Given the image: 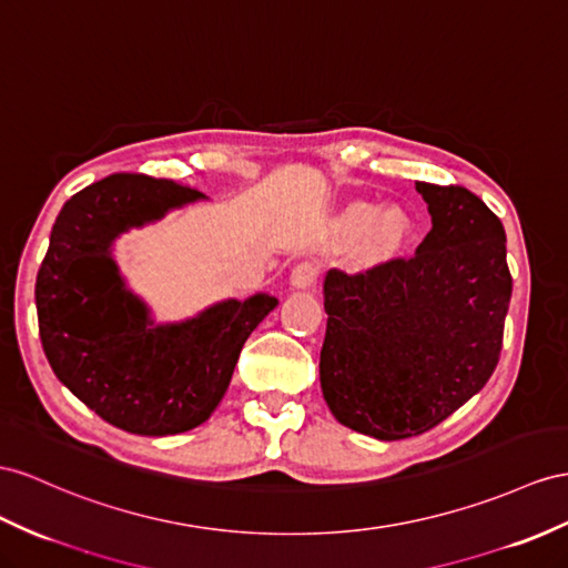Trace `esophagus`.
I'll return each instance as SVG.
<instances>
[{
  "label": "esophagus",
  "mask_w": 568,
  "mask_h": 568,
  "mask_svg": "<svg viewBox=\"0 0 568 568\" xmlns=\"http://www.w3.org/2000/svg\"><path fill=\"white\" fill-rule=\"evenodd\" d=\"M316 275H318L316 261L304 258L293 268V273H290V285L297 287V290H307V287H312L316 283Z\"/></svg>",
  "instance_id": "obj_1"
}]
</instances>
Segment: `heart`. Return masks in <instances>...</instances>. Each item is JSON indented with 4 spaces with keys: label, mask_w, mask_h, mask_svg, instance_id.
Masks as SVG:
<instances>
[{
    "label": "heart",
    "mask_w": 568,
    "mask_h": 568,
    "mask_svg": "<svg viewBox=\"0 0 568 568\" xmlns=\"http://www.w3.org/2000/svg\"><path fill=\"white\" fill-rule=\"evenodd\" d=\"M338 235L343 240H359L369 232V244L374 254H390L408 240L410 217L400 206H388L376 213V206L357 201L347 206L338 217Z\"/></svg>",
    "instance_id": "heart-1"
}]
</instances>
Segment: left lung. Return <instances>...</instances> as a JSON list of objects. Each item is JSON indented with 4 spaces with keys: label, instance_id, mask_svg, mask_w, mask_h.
Here are the masks:
<instances>
[{
    "label": "left lung",
    "instance_id": "8db88e82",
    "mask_svg": "<svg viewBox=\"0 0 568 568\" xmlns=\"http://www.w3.org/2000/svg\"><path fill=\"white\" fill-rule=\"evenodd\" d=\"M415 189L432 215L415 254L324 281V400L382 442L429 432L489 382L514 285L504 225L483 199L458 184Z\"/></svg>",
    "mask_w": 568,
    "mask_h": 568
}]
</instances>
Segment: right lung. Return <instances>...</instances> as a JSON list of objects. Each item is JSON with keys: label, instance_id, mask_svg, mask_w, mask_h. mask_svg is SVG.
<instances>
[{"label": "right lung", "instance_id": "add662e5", "mask_svg": "<svg viewBox=\"0 0 568 568\" xmlns=\"http://www.w3.org/2000/svg\"><path fill=\"white\" fill-rule=\"evenodd\" d=\"M206 199L149 174H110L57 215L36 281L42 351L71 394L105 423L141 436L206 423L223 400L244 341L278 300H225L155 326L112 258L122 232Z\"/></svg>", "mask_w": 568, "mask_h": 568}]
</instances>
